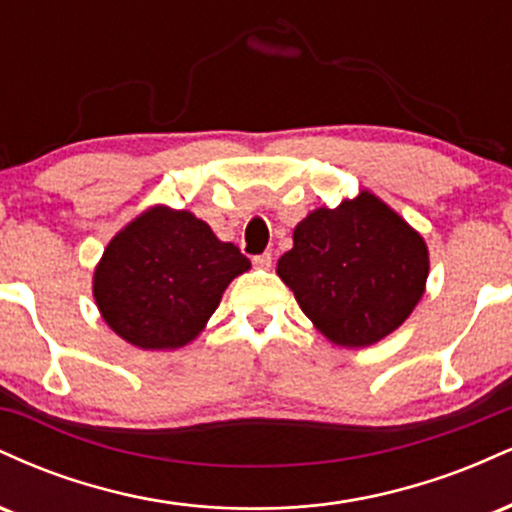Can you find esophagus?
<instances>
[{
	"instance_id": "obj_1",
	"label": "esophagus",
	"mask_w": 512,
	"mask_h": 512,
	"mask_svg": "<svg viewBox=\"0 0 512 512\" xmlns=\"http://www.w3.org/2000/svg\"><path fill=\"white\" fill-rule=\"evenodd\" d=\"M252 264H255L257 269H269L272 267V255H269V252H262V255L252 257Z\"/></svg>"
}]
</instances>
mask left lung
Segmentation results:
<instances>
[{
    "label": "left lung",
    "instance_id": "left-lung-1",
    "mask_svg": "<svg viewBox=\"0 0 512 512\" xmlns=\"http://www.w3.org/2000/svg\"><path fill=\"white\" fill-rule=\"evenodd\" d=\"M428 269L424 236L370 190L310 211L276 264L315 330L346 349L395 332L424 296Z\"/></svg>",
    "mask_w": 512,
    "mask_h": 512
}]
</instances>
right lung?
Masks as SVG:
<instances>
[{"label": "right lung", "instance_id": "right-lung-1", "mask_svg": "<svg viewBox=\"0 0 512 512\" xmlns=\"http://www.w3.org/2000/svg\"><path fill=\"white\" fill-rule=\"evenodd\" d=\"M248 269V257L207 221L154 204L110 238L93 269V298L127 344L173 351L195 342L228 284Z\"/></svg>", "mask_w": 512, "mask_h": 512}]
</instances>
